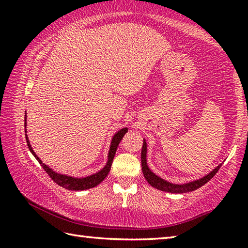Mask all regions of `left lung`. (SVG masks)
Listing matches in <instances>:
<instances>
[{
  "label": "left lung",
  "instance_id": "obj_1",
  "mask_svg": "<svg viewBox=\"0 0 248 248\" xmlns=\"http://www.w3.org/2000/svg\"><path fill=\"white\" fill-rule=\"evenodd\" d=\"M141 165H142V171H143V175L151 186L156 188L158 190L166 191V192H171V194H184V192H189L198 189L201 186H203L204 184H207L210 179H211L213 176L217 174V171L219 170L221 165L216 167L211 173L205 175L204 177L200 178L198 180H194V182H190L188 184L184 185H176L166 182V180L162 179L161 177L155 175L153 171H151L149 169L148 164H146V143L145 140H143V146H142L141 151Z\"/></svg>",
  "mask_w": 248,
  "mask_h": 248
}]
</instances>
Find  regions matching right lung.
I'll return each mask as SVG.
<instances>
[{
    "label": "right lung",
    "mask_w": 248,
    "mask_h": 248,
    "mask_svg": "<svg viewBox=\"0 0 248 248\" xmlns=\"http://www.w3.org/2000/svg\"><path fill=\"white\" fill-rule=\"evenodd\" d=\"M25 121H26V118H25ZM25 127H26V123H25ZM127 131H128L127 128L121 129L120 131L117 132L114 136V138H112L110 150H109V153H108V162H107L106 166H105L102 170L98 171V173L91 175V176H87V177H84V178H74V177H71V176L61 175V174L56 173V171H53L51 169H50V167L44 164L43 161H41V159L35 154V152H33L31 146V143H29L27 136H26V141H27L28 148H29V150H31V152L33 154V156L37 158V161L39 162V164L43 166V169L46 170V173L50 176V178H51L54 183L58 184L59 186L63 187V188H65V189H69V190H85V189H90V188L97 186V185H99L105 178L107 177L109 170H110L112 161H114V157H115L117 148H118V144L120 143L121 139H123Z\"/></svg>",
    "instance_id": "add662e5"
}]
</instances>
